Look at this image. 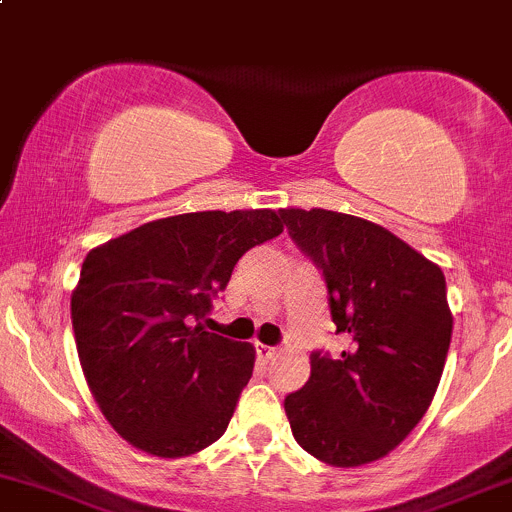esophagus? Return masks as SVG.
<instances>
[{
  "label": "esophagus",
  "instance_id": "34e87169",
  "mask_svg": "<svg viewBox=\"0 0 512 512\" xmlns=\"http://www.w3.org/2000/svg\"><path fill=\"white\" fill-rule=\"evenodd\" d=\"M256 352H258V360H263V362H271L273 357L278 355V350H276V347H271V345H263V342H256Z\"/></svg>",
  "mask_w": 512,
  "mask_h": 512
}]
</instances>
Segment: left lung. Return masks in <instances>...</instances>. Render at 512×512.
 <instances>
[{
    "mask_svg": "<svg viewBox=\"0 0 512 512\" xmlns=\"http://www.w3.org/2000/svg\"><path fill=\"white\" fill-rule=\"evenodd\" d=\"M293 241L323 271L335 335L313 352L310 379L286 397L300 446L355 468L397 449L429 409L451 345L444 271L374 221L330 209H281Z\"/></svg>",
    "mask_w": 512,
    "mask_h": 512,
    "instance_id": "1",
    "label": "left lung"
}]
</instances>
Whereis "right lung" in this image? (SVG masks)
Returning a JSON list of instances; mask_svg holds the SVG:
<instances>
[{
    "instance_id": "obj_1",
    "label": "right lung",
    "mask_w": 512,
    "mask_h": 512,
    "mask_svg": "<svg viewBox=\"0 0 512 512\" xmlns=\"http://www.w3.org/2000/svg\"><path fill=\"white\" fill-rule=\"evenodd\" d=\"M281 219L273 209L177 214L88 251L71 293L78 360L100 412L135 449L182 458L226 431L256 350L199 320Z\"/></svg>"
}]
</instances>
